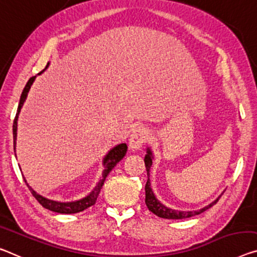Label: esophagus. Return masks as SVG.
Listing matches in <instances>:
<instances>
[{"instance_id":"1","label":"esophagus","mask_w":257,"mask_h":257,"mask_svg":"<svg viewBox=\"0 0 257 257\" xmlns=\"http://www.w3.org/2000/svg\"><path fill=\"white\" fill-rule=\"evenodd\" d=\"M148 139V131L145 127H137L133 130L131 136H130V141L128 146L132 151H137V149H140L141 146L144 145V142Z\"/></svg>"}]
</instances>
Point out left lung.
<instances>
[{
  "mask_svg": "<svg viewBox=\"0 0 257 257\" xmlns=\"http://www.w3.org/2000/svg\"><path fill=\"white\" fill-rule=\"evenodd\" d=\"M146 156H145V165H146V170H147V175H148V180L147 184L145 186V191H146V206L151 210L153 214H155L156 216L161 217V218H165V219H184V218H189V217H193L195 215H200L202 214L203 211H206L207 209L211 208L214 204L219 200L220 195L217 197L215 201H212L210 204L208 206L197 209V210H176V209H171L170 207H167L165 204H163L161 201L157 199L156 195L154 194L152 185H151V179H149V173H151V169L153 165V161H154V154L151 147L146 148Z\"/></svg>",
  "mask_w": 257,
  "mask_h": 257,
  "instance_id": "left-lung-1",
  "label": "left lung"
}]
</instances>
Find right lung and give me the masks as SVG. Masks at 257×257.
Wrapping results in <instances>:
<instances>
[{
	"instance_id": "1",
	"label": "right lung",
	"mask_w": 257,
	"mask_h": 257,
	"mask_svg": "<svg viewBox=\"0 0 257 257\" xmlns=\"http://www.w3.org/2000/svg\"><path fill=\"white\" fill-rule=\"evenodd\" d=\"M50 63L48 62V64H47L46 69L42 70L40 73H38V76H40L41 73L45 72V71L48 69ZM35 78L37 76H34L30 79L29 81H27V84L25 86V88H24L22 95H21V100H19V104H18V109H17V113H16V117H15V120H14V126H13V132H14V148H15V155H16V144H17V128H18V116H19V112H21V110L23 108L24 103H25L26 101V97H27V94L30 92V88L31 86L33 85V82L35 80ZM126 152H127V145L126 144H119V145H116L115 147H112L110 151L105 154V156L103 157V160H102V165H103V172H102V177L101 179L98 180V183L95 185V187H94L92 191H90L87 195L81 197V199H78V200H74V201H64V202H62V201H56V200H51L48 199V197L43 196L41 194H39L37 191H34V189L30 186L29 183H27L25 177H24V180H25V183L27 186H29L30 191L32 194L34 195L35 199H37L39 202H40L43 207L49 209V210L54 211V212H58V214H77V212H80L82 210H85V209L89 208L90 206H93V204H95L96 200H97V196L100 194L101 192V188L103 186L104 184V180L108 175L110 173V171L116 167L117 163H119V161L123 160V157L125 156ZM17 157V156H16ZM21 169V167H19Z\"/></svg>"
}]
</instances>
